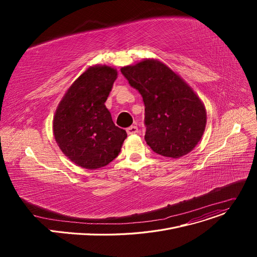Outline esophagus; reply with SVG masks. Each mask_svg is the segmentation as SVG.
Listing matches in <instances>:
<instances>
[{
    "mask_svg": "<svg viewBox=\"0 0 257 257\" xmlns=\"http://www.w3.org/2000/svg\"><path fill=\"white\" fill-rule=\"evenodd\" d=\"M126 131H127V133L129 134H136V133H138L139 132V128L137 127V126H130V127H128L127 129H126Z\"/></svg>",
    "mask_w": 257,
    "mask_h": 257,
    "instance_id": "1",
    "label": "esophagus"
}]
</instances>
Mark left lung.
<instances>
[{"mask_svg": "<svg viewBox=\"0 0 257 257\" xmlns=\"http://www.w3.org/2000/svg\"><path fill=\"white\" fill-rule=\"evenodd\" d=\"M121 74L139 90L145 104V140L166 157L190 153L203 136L206 110L184 80L159 60L124 66Z\"/></svg>", "mask_w": 257, "mask_h": 257, "instance_id": "8db88e82", "label": "left lung"}]
</instances>
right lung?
<instances>
[{
  "label": "right lung",
  "mask_w": 257,
  "mask_h": 257,
  "mask_svg": "<svg viewBox=\"0 0 257 257\" xmlns=\"http://www.w3.org/2000/svg\"><path fill=\"white\" fill-rule=\"evenodd\" d=\"M116 76L110 66L88 67L57 107L54 138L63 154L79 167L96 170L107 166L118 155L127 138L105 106Z\"/></svg>",
  "instance_id": "1"
}]
</instances>
